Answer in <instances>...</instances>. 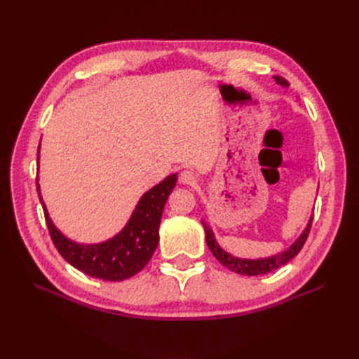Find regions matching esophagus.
I'll use <instances>...</instances> for the list:
<instances>
[{"mask_svg":"<svg viewBox=\"0 0 359 359\" xmlns=\"http://www.w3.org/2000/svg\"><path fill=\"white\" fill-rule=\"evenodd\" d=\"M196 173H194L193 170H189V169H186V170H182L181 173H180V182H182V184H187V186H193L194 182H196Z\"/></svg>","mask_w":359,"mask_h":359,"instance_id":"esophagus-1","label":"esophagus"}]
</instances>
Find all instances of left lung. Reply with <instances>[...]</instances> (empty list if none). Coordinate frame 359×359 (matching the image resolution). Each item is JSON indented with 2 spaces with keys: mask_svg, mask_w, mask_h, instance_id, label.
Masks as SVG:
<instances>
[{
  "mask_svg": "<svg viewBox=\"0 0 359 359\" xmlns=\"http://www.w3.org/2000/svg\"><path fill=\"white\" fill-rule=\"evenodd\" d=\"M274 79L281 86H289V82L285 78H281V76H274ZM311 223H313V217L310 219V222H309V224L306 227V231L301 233V236L298 238V240L293 243L286 250V252H281V253H278L276 256L265 257V259H240V257H235V256H232L229 253H226L224 250L219 244H217L215 238H214V233L210 229V226H206V223H202V224L205 227L206 244H208L212 255L215 256V259L219 260L222 265H224L227 269L233 271V273H236V274H243V276H262V274L271 273V271H274V269H277L280 266L286 265L287 262H290V260L301 252V248L304 247V244H306V241H307V236H309L310 229H311Z\"/></svg>",
  "mask_w": 359,
  "mask_h": 359,
  "instance_id": "obj_1",
  "label": "left lung"
}]
</instances>
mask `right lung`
I'll list each match as a JSON object with an SVG mask.
<instances>
[{"mask_svg": "<svg viewBox=\"0 0 359 359\" xmlns=\"http://www.w3.org/2000/svg\"><path fill=\"white\" fill-rule=\"evenodd\" d=\"M177 178V173H173L148 190L140 198L124 229L100 244H78L64 236L49 219L40 194L39 178L36 184L49 235L60 255L86 276L104 281H123L142 271L153 256L158 244V226L163 208L175 187Z\"/></svg>", "mask_w": 359, "mask_h": 359, "instance_id": "add662e5", "label": "right lung"}]
</instances>
